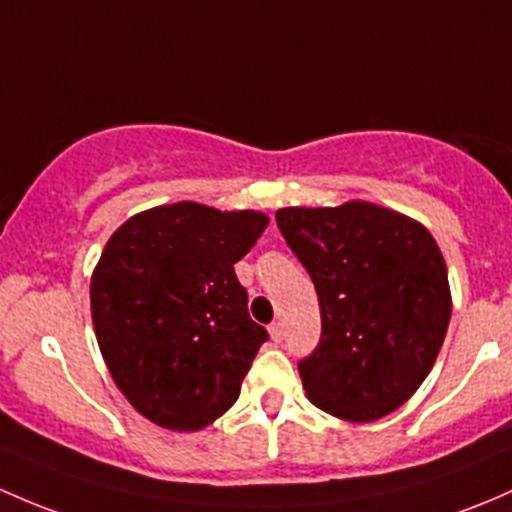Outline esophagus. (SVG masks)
<instances>
[{
    "label": "esophagus",
    "mask_w": 512,
    "mask_h": 512,
    "mask_svg": "<svg viewBox=\"0 0 512 512\" xmlns=\"http://www.w3.org/2000/svg\"><path fill=\"white\" fill-rule=\"evenodd\" d=\"M268 333H271L273 342H281L283 340V323H281V320H278V323L268 325Z\"/></svg>",
    "instance_id": "34e87169"
}]
</instances>
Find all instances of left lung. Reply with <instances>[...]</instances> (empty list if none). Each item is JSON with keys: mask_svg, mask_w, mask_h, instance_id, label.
Returning a JSON list of instances; mask_svg holds the SVG:
<instances>
[{"mask_svg": "<svg viewBox=\"0 0 512 512\" xmlns=\"http://www.w3.org/2000/svg\"><path fill=\"white\" fill-rule=\"evenodd\" d=\"M276 221L320 300V342L298 362L308 399L345 421L392 414L431 372L451 320L434 236L370 202L278 209Z\"/></svg>", "mask_w": 512, "mask_h": 512, "instance_id": "obj_1", "label": "left lung"}]
</instances>
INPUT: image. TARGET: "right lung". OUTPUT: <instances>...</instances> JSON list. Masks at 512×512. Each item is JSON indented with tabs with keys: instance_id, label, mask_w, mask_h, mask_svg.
Here are the masks:
<instances>
[{
	"instance_id": "right-lung-1",
	"label": "right lung",
	"mask_w": 512,
	"mask_h": 512,
	"mask_svg": "<svg viewBox=\"0 0 512 512\" xmlns=\"http://www.w3.org/2000/svg\"><path fill=\"white\" fill-rule=\"evenodd\" d=\"M268 226L261 212L177 202L110 236L91 278L93 328L110 377L157 426L197 431L239 399L266 328L234 273Z\"/></svg>"
}]
</instances>
